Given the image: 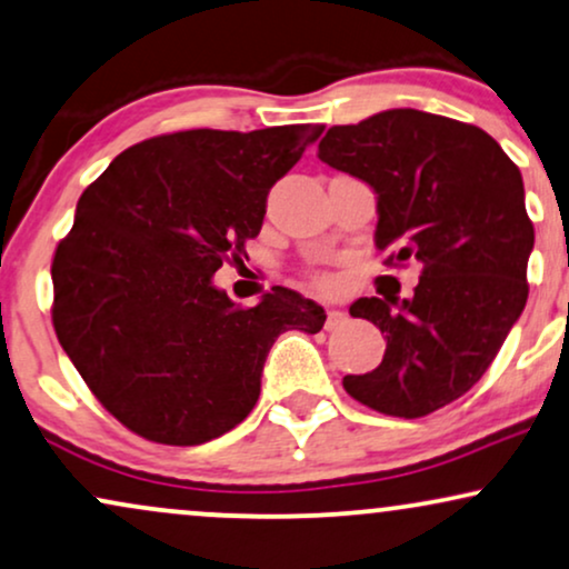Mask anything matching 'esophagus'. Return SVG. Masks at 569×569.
<instances>
[{
    "label": "esophagus",
    "instance_id": "1",
    "mask_svg": "<svg viewBox=\"0 0 569 569\" xmlns=\"http://www.w3.org/2000/svg\"><path fill=\"white\" fill-rule=\"evenodd\" d=\"M347 320V315L341 309H328V318H326V330H336L341 322Z\"/></svg>",
    "mask_w": 569,
    "mask_h": 569
}]
</instances>
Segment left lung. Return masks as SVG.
<instances>
[{"mask_svg": "<svg viewBox=\"0 0 569 569\" xmlns=\"http://www.w3.org/2000/svg\"><path fill=\"white\" fill-rule=\"evenodd\" d=\"M318 157L376 191L386 264H420L409 299L349 307L386 333V355L343 388L383 415L436 412L483 378L528 301L536 236L520 168L478 126L420 110L333 126Z\"/></svg>", "mask_w": 569, "mask_h": 569, "instance_id": "1", "label": "left lung"}]
</instances>
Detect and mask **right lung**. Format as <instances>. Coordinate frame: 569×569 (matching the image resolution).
Masks as SVG:
<instances>
[{
	"label": "right lung",
	"mask_w": 569,
	"mask_h": 569,
	"mask_svg": "<svg viewBox=\"0 0 569 569\" xmlns=\"http://www.w3.org/2000/svg\"><path fill=\"white\" fill-rule=\"evenodd\" d=\"M322 126L181 131L136 143L81 193L52 262V322L107 412L147 441L199 446L239 426L286 330L326 309L276 286L239 307L212 276L260 233L272 183Z\"/></svg>",
	"instance_id": "add662e5"
}]
</instances>
